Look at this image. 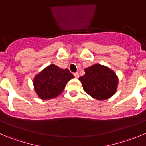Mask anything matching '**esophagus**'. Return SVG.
Returning a JSON list of instances; mask_svg holds the SVG:
<instances>
[{"instance_id": "obj_1", "label": "esophagus", "mask_w": 146, "mask_h": 146, "mask_svg": "<svg viewBox=\"0 0 146 146\" xmlns=\"http://www.w3.org/2000/svg\"><path fill=\"white\" fill-rule=\"evenodd\" d=\"M74 76H75V78H78L79 77V74H78V73H77V72H76V73H74Z\"/></svg>"}]
</instances>
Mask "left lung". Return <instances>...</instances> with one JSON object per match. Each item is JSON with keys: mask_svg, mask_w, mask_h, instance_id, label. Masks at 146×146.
Wrapping results in <instances>:
<instances>
[{"mask_svg": "<svg viewBox=\"0 0 146 146\" xmlns=\"http://www.w3.org/2000/svg\"><path fill=\"white\" fill-rule=\"evenodd\" d=\"M85 75L79 78L84 90L98 100H105L116 93L118 77L108 67L94 64L84 69Z\"/></svg>", "mask_w": 146, "mask_h": 146, "instance_id": "left-lung-1", "label": "left lung"}]
</instances>
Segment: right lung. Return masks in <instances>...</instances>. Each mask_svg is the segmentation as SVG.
Returning <instances> with one entry per match:
<instances>
[{
    "label": "right lung",
    "mask_w": 146,
    "mask_h": 146,
    "mask_svg": "<svg viewBox=\"0 0 146 146\" xmlns=\"http://www.w3.org/2000/svg\"><path fill=\"white\" fill-rule=\"evenodd\" d=\"M74 76L68 69H61L51 64L38 73L33 80L35 92L41 99H50L59 96L65 85Z\"/></svg>",
    "instance_id": "obj_1"
}]
</instances>
